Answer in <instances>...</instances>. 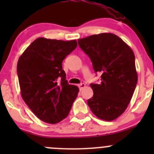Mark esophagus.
<instances>
[{
  "label": "esophagus",
  "instance_id": "esophagus-1",
  "mask_svg": "<svg viewBox=\"0 0 154 154\" xmlns=\"http://www.w3.org/2000/svg\"><path fill=\"white\" fill-rule=\"evenodd\" d=\"M78 86H79V88H80V90H82L83 88H85L86 84H85V83H80V84L78 85Z\"/></svg>",
  "mask_w": 154,
  "mask_h": 154
}]
</instances>
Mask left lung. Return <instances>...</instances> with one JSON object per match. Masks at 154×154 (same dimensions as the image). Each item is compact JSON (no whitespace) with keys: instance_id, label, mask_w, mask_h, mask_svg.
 <instances>
[{"instance_id":"obj_1","label":"left lung","mask_w":154,"mask_h":154,"mask_svg":"<svg viewBox=\"0 0 154 154\" xmlns=\"http://www.w3.org/2000/svg\"><path fill=\"white\" fill-rule=\"evenodd\" d=\"M78 45L88 56L100 84L91 83L94 95L87 103L99 119L113 121L125 111L138 81L135 55L118 35L109 32L78 39Z\"/></svg>"}]
</instances>
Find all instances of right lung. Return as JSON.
<instances>
[{"mask_svg": "<svg viewBox=\"0 0 154 154\" xmlns=\"http://www.w3.org/2000/svg\"><path fill=\"white\" fill-rule=\"evenodd\" d=\"M77 46L76 40L36 38L17 64L21 94L26 104L42 122L57 124L66 119L79 92L69 85L63 60Z\"/></svg>", "mask_w": 154, "mask_h": 154, "instance_id": "1", "label": "right lung"}]
</instances>
